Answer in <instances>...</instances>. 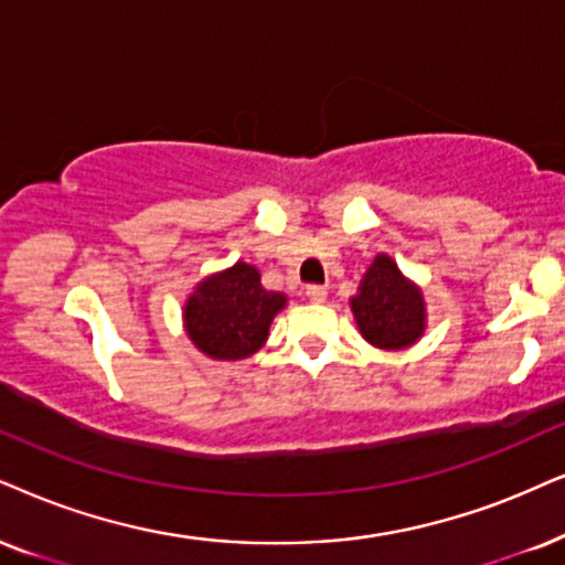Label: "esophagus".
I'll use <instances>...</instances> for the list:
<instances>
[{"label":"esophagus","mask_w":565,"mask_h":565,"mask_svg":"<svg viewBox=\"0 0 565 565\" xmlns=\"http://www.w3.org/2000/svg\"><path fill=\"white\" fill-rule=\"evenodd\" d=\"M307 299H310L312 305H320V302H326V297H328V291H326V287H318V284H312V287H307Z\"/></svg>","instance_id":"1"}]
</instances>
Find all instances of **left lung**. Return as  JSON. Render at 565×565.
Instances as JSON below:
<instances>
[{
	"label": "left lung",
	"instance_id": "8db88e82",
	"mask_svg": "<svg viewBox=\"0 0 565 565\" xmlns=\"http://www.w3.org/2000/svg\"><path fill=\"white\" fill-rule=\"evenodd\" d=\"M349 307L362 339L383 352H404L425 335L423 289L385 253H377L370 263Z\"/></svg>",
	"mask_w": 565,
	"mask_h": 565
}]
</instances>
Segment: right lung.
<instances>
[{
	"label": "right lung",
	"mask_w": 565,
	"mask_h": 565,
	"mask_svg": "<svg viewBox=\"0 0 565 565\" xmlns=\"http://www.w3.org/2000/svg\"><path fill=\"white\" fill-rule=\"evenodd\" d=\"M287 295L268 291L260 270L245 260L200 278L182 307V326L198 352L216 362H239L266 344Z\"/></svg>",
	"instance_id": "obj_1"
}]
</instances>
